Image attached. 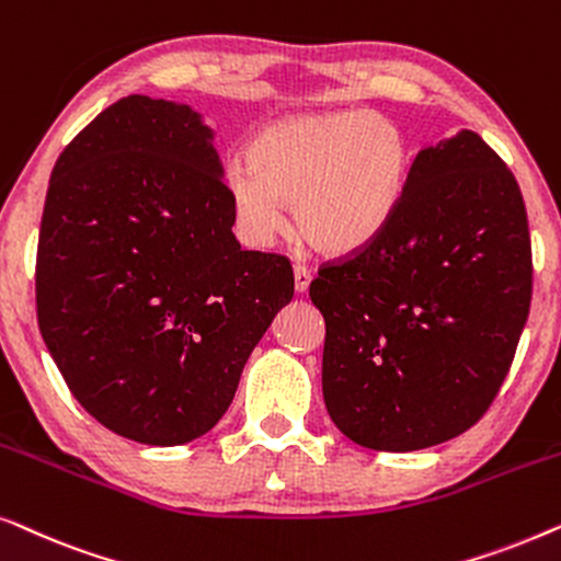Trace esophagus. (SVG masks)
I'll list each match as a JSON object with an SVG mask.
<instances>
[{
    "label": "esophagus",
    "instance_id": "obj_1",
    "mask_svg": "<svg viewBox=\"0 0 561 561\" xmlns=\"http://www.w3.org/2000/svg\"><path fill=\"white\" fill-rule=\"evenodd\" d=\"M313 278V273L306 265H296L294 267V280H296V294H306L309 290V283Z\"/></svg>",
    "mask_w": 561,
    "mask_h": 561
}]
</instances>
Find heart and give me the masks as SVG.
<instances>
[{
  "label": "heart",
  "instance_id": "1",
  "mask_svg": "<svg viewBox=\"0 0 561 561\" xmlns=\"http://www.w3.org/2000/svg\"><path fill=\"white\" fill-rule=\"evenodd\" d=\"M403 129L365 110L294 114L250 142L248 163L229 165L237 221L252 244L286 232V204L313 248L344 255L390 225L409 188Z\"/></svg>",
  "mask_w": 561,
  "mask_h": 561
}]
</instances>
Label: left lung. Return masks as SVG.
Segmentation results:
<instances>
[{
    "instance_id": "left-lung-1",
    "label": "left lung",
    "mask_w": 561,
    "mask_h": 561,
    "mask_svg": "<svg viewBox=\"0 0 561 561\" xmlns=\"http://www.w3.org/2000/svg\"><path fill=\"white\" fill-rule=\"evenodd\" d=\"M531 286L511 168L470 129L421 150L390 225L311 280L336 428L359 447L413 451L478 424L516 357Z\"/></svg>"
}]
</instances>
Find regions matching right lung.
Returning a JSON list of instances; mask_svg holds the SVG:
<instances>
[{
	"instance_id": "1",
	"label": "right lung",
	"mask_w": 561,
	"mask_h": 561,
	"mask_svg": "<svg viewBox=\"0 0 561 561\" xmlns=\"http://www.w3.org/2000/svg\"><path fill=\"white\" fill-rule=\"evenodd\" d=\"M209 127L125 96L56 160L35 260L37 324L66 386L110 432L173 447L209 432L294 298L278 252L242 250Z\"/></svg>"
}]
</instances>
